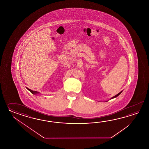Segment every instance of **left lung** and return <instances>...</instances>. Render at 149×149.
<instances>
[{"mask_svg": "<svg viewBox=\"0 0 149 149\" xmlns=\"http://www.w3.org/2000/svg\"><path fill=\"white\" fill-rule=\"evenodd\" d=\"M122 92H123V91H121V92H120V93H118V94H117V95H115V96H114L113 97H112V98H111V99H112V98H115V97H117L118 96H119V95L121 93H122Z\"/></svg>", "mask_w": 149, "mask_h": 149, "instance_id": "obj_1", "label": "left lung"}]
</instances>
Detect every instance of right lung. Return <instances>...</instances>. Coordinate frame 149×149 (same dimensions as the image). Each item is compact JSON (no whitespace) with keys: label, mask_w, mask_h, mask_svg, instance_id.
<instances>
[{"label":"right lung","mask_w":149,"mask_h":149,"mask_svg":"<svg viewBox=\"0 0 149 149\" xmlns=\"http://www.w3.org/2000/svg\"><path fill=\"white\" fill-rule=\"evenodd\" d=\"M26 89H28V90H29L30 92L32 94H37L38 93H39V92H37V91H32V90H31L30 89L28 88H27L26 87Z\"/></svg>","instance_id":"1"}]
</instances>
